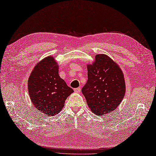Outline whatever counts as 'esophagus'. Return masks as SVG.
<instances>
[{
    "instance_id": "esophagus-1",
    "label": "esophagus",
    "mask_w": 156,
    "mask_h": 156,
    "mask_svg": "<svg viewBox=\"0 0 156 156\" xmlns=\"http://www.w3.org/2000/svg\"><path fill=\"white\" fill-rule=\"evenodd\" d=\"M74 91L75 92H81V88H75L74 89Z\"/></svg>"
}]
</instances>
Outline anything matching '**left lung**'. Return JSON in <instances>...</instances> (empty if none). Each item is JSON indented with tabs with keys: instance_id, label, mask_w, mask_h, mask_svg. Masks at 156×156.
<instances>
[{
	"instance_id": "left-lung-1",
	"label": "left lung",
	"mask_w": 156,
	"mask_h": 156,
	"mask_svg": "<svg viewBox=\"0 0 156 156\" xmlns=\"http://www.w3.org/2000/svg\"><path fill=\"white\" fill-rule=\"evenodd\" d=\"M88 81L82 88L88 108L97 115L110 113L119 106L125 91L124 75L119 65L104 54L88 64Z\"/></svg>"
}]
</instances>
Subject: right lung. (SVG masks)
<instances>
[{"label":"right lung","mask_w":156,"mask_h":156,"mask_svg":"<svg viewBox=\"0 0 156 156\" xmlns=\"http://www.w3.org/2000/svg\"><path fill=\"white\" fill-rule=\"evenodd\" d=\"M58 71L57 62L48 56L37 63L28 79V92L33 105L47 116L60 113L66 98L73 92Z\"/></svg>","instance_id":"right-lung-1"}]
</instances>
